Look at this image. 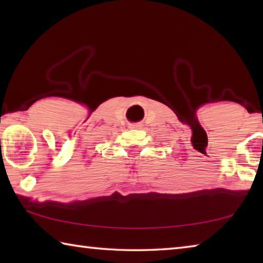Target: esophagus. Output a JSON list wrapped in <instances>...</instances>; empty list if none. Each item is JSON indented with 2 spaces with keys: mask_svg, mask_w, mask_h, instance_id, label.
Returning <instances> with one entry per match:
<instances>
[{
  "mask_svg": "<svg viewBox=\"0 0 263 263\" xmlns=\"http://www.w3.org/2000/svg\"><path fill=\"white\" fill-rule=\"evenodd\" d=\"M141 125H138V124H133V125H131L132 128H139Z\"/></svg>",
  "mask_w": 263,
  "mask_h": 263,
  "instance_id": "obj_1",
  "label": "esophagus"
}]
</instances>
